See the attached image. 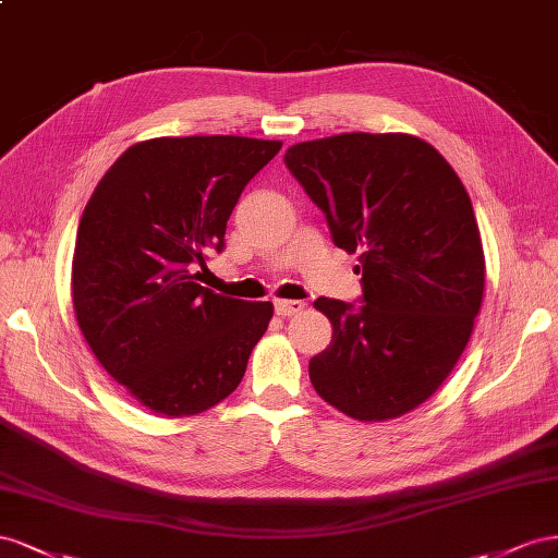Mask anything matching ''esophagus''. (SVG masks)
<instances>
[{"mask_svg":"<svg viewBox=\"0 0 558 558\" xmlns=\"http://www.w3.org/2000/svg\"><path fill=\"white\" fill-rule=\"evenodd\" d=\"M304 301H299V299H290V301H284V299H278L276 304H274V308H276V313L278 315H282V317H290V315H296V313H301L304 311Z\"/></svg>","mask_w":558,"mask_h":558,"instance_id":"esophagus-1","label":"esophagus"}]
</instances>
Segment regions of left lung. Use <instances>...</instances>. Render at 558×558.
I'll use <instances>...</instances> for the list:
<instances>
[{
    "instance_id": "8db88e82",
    "label": "left lung",
    "mask_w": 558,
    "mask_h": 558,
    "mask_svg": "<svg viewBox=\"0 0 558 558\" xmlns=\"http://www.w3.org/2000/svg\"><path fill=\"white\" fill-rule=\"evenodd\" d=\"M284 166L327 217L331 241L360 252V304L320 296L333 327L311 384L357 421L416 409L451 374L484 294L472 201L433 145L402 133L299 142Z\"/></svg>"
}]
</instances>
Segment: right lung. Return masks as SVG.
<instances>
[{"label": "right lung", "instance_id": "right-lung-1", "mask_svg": "<svg viewBox=\"0 0 558 558\" xmlns=\"http://www.w3.org/2000/svg\"><path fill=\"white\" fill-rule=\"evenodd\" d=\"M282 147L235 135L156 137L125 149L78 221L72 301L95 357L140 404L194 416L243 380L270 301L196 282L247 182Z\"/></svg>", "mask_w": 558, "mask_h": 558}]
</instances>
